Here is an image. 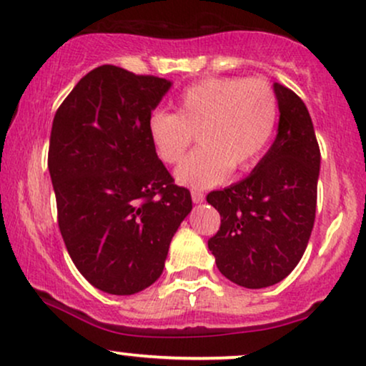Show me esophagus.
Segmentation results:
<instances>
[{"label":"esophagus","instance_id":"34e87169","mask_svg":"<svg viewBox=\"0 0 366 366\" xmlns=\"http://www.w3.org/2000/svg\"><path fill=\"white\" fill-rule=\"evenodd\" d=\"M191 197H192V202H196V204H199V202L204 201V194H202L201 191H191Z\"/></svg>","mask_w":366,"mask_h":366}]
</instances>
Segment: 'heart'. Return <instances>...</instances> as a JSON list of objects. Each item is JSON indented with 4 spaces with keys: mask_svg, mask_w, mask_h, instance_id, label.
Returning a JSON list of instances; mask_svg holds the SVG:
<instances>
[{
    "mask_svg": "<svg viewBox=\"0 0 366 366\" xmlns=\"http://www.w3.org/2000/svg\"><path fill=\"white\" fill-rule=\"evenodd\" d=\"M278 102L261 78H208L187 86L175 114L153 112L148 119L152 147L167 165L179 164L194 138L199 143L175 179L189 187H213L232 170L249 167L269 143Z\"/></svg>",
    "mask_w": 366,
    "mask_h": 366,
    "instance_id": "1",
    "label": "heart"
}]
</instances>
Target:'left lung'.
I'll use <instances>...</instances> for the list:
<instances>
[{
	"instance_id": "obj_1",
	"label": "left lung",
	"mask_w": 366,
	"mask_h": 366,
	"mask_svg": "<svg viewBox=\"0 0 366 366\" xmlns=\"http://www.w3.org/2000/svg\"><path fill=\"white\" fill-rule=\"evenodd\" d=\"M280 124L252 174L206 201L222 217L208 240L219 272L244 288L285 280L300 262L315 222L320 149L303 100L274 83Z\"/></svg>"
}]
</instances>
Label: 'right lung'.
I'll use <instances>...</instances> for the list:
<instances>
[{"mask_svg":"<svg viewBox=\"0 0 366 366\" xmlns=\"http://www.w3.org/2000/svg\"><path fill=\"white\" fill-rule=\"evenodd\" d=\"M172 83L104 64L85 74L52 121L47 167L57 225L83 278L134 295L160 278L192 199L162 164L148 119Z\"/></svg>","mask_w":366,"mask_h":366,"instance_id":"1","label":"right lung"}]
</instances>
